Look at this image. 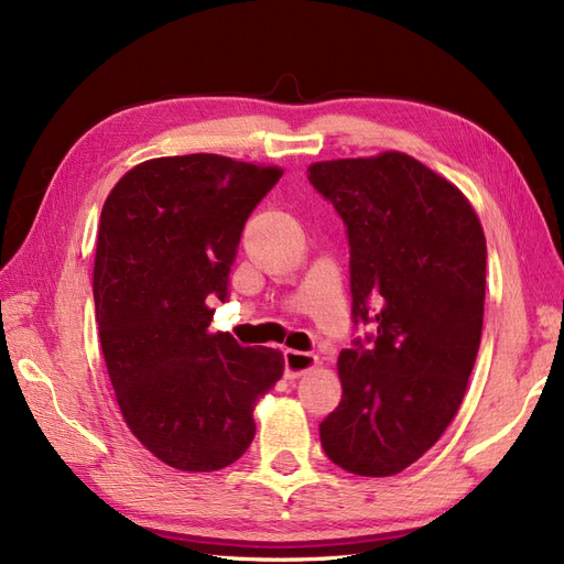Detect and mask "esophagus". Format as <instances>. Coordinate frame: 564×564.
I'll use <instances>...</instances> for the list:
<instances>
[{
	"label": "esophagus",
	"instance_id": "esophagus-1",
	"mask_svg": "<svg viewBox=\"0 0 564 564\" xmlns=\"http://www.w3.org/2000/svg\"><path fill=\"white\" fill-rule=\"evenodd\" d=\"M317 365V355L286 350L284 352V377L286 379H301L303 373H308Z\"/></svg>",
	"mask_w": 564,
	"mask_h": 564
}]
</instances>
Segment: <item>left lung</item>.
I'll use <instances>...</instances> for the list:
<instances>
[{
	"label": "left lung",
	"instance_id": "left-lung-1",
	"mask_svg": "<svg viewBox=\"0 0 564 564\" xmlns=\"http://www.w3.org/2000/svg\"><path fill=\"white\" fill-rule=\"evenodd\" d=\"M308 181L348 228L352 319L377 336L338 355L344 395L324 454L365 477L412 466L464 402L482 336L485 232L468 197L398 150L315 162Z\"/></svg>",
	"mask_w": 564,
	"mask_h": 564
}]
</instances>
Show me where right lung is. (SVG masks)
Instances as JSON below:
<instances>
[{"label": "right lung", "mask_w": 564, "mask_h": 564, "mask_svg": "<svg viewBox=\"0 0 564 564\" xmlns=\"http://www.w3.org/2000/svg\"><path fill=\"white\" fill-rule=\"evenodd\" d=\"M280 166L224 155L158 158L117 181L100 212L94 301L115 400L162 464L230 466L251 445L253 406L284 357L209 332V299H228L242 228Z\"/></svg>", "instance_id": "obj_1"}]
</instances>
